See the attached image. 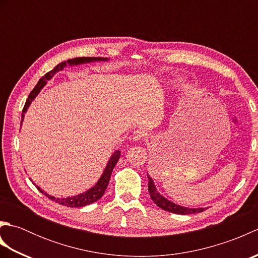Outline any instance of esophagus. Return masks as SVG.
Returning <instances> with one entry per match:
<instances>
[{
    "label": "esophagus",
    "instance_id": "34e87169",
    "mask_svg": "<svg viewBox=\"0 0 258 258\" xmlns=\"http://www.w3.org/2000/svg\"><path fill=\"white\" fill-rule=\"evenodd\" d=\"M145 136H146V134H145V132H143V131H140V130L134 131V133H133V140L136 141V142L143 141V140L145 139Z\"/></svg>",
    "mask_w": 258,
    "mask_h": 258
}]
</instances>
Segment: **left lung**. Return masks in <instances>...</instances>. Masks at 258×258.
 <instances>
[{
    "mask_svg": "<svg viewBox=\"0 0 258 258\" xmlns=\"http://www.w3.org/2000/svg\"><path fill=\"white\" fill-rule=\"evenodd\" d=\"M147 178H149V191H150L151 199L158 207L162 208V210L171 212L174 214H182V215L201 213V212L206 210V208H203V207L189 208V207H184V206H180L178 204H175V203L167 200L166 197H164L162 194L158 193L156 186L154 184V180H153V178L150 176L149 174H147Z\"/></svg>",
    "mask_w": 258,
    "mask_h": 258,
    "instance_id": "1",
    "label": "left lung"
}]
</instances>
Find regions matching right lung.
Listing matches in <instances>:
<instances>
[{"label":"right lung","instance_id":"right-lung-1","mask_svg":"<svg viewBox=\"0 0 258 258\" xmlns=\"http://www.w3.org/2000/svg\"><path fill=\"white\" fill-rule=\"evenodd\" d=\"M108 61L107 57H75L72 59H68V61H64L62 63L57 64L55 68H54L50 72L46 73L43 78L40 79V81L37 82V84L35 85L34 89L30 93L29 98L26 100L25 103V106L23 108V114H22V122H23V118H24V114L26 113L27 108H29L30 104L32 103V101L34 100V98L37 96L38 93L41 92V90L44 87L47 83V81H50L54 75H55L59 71H62L64 68H67L68 65L70 67H74V65H80V64H85V63H92V62H106ZM119 156H120V152L119 151H115L112 156L109 157V160L106 164V167L104 169L103 174L101 175L100 179L97 180V183L92 186L90 189H87L83 193H81L79 195H75V196H69V197H61V199H58V197H54L52 195H48L47 193H45L44 190H43L41 187H38L36 186L37 189L41 191V193L44 194L48 199L58 203V204L64 205V206H68V207H83L86 205H90L92 203H94L96 201H98L103 196V194L105 193V189L108 185L109 182V178H111V174L113 172V168L116 165V163L119 160Z\"/></svg>","mask_w":258,"mask_h":258}]
</instances>
